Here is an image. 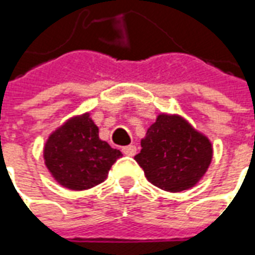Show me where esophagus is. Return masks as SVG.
Wrapping results in <instances>:
<instances>
[{
	"label": "esophagus",
	"instance_id": "1",
	"mask_svg": "<svg viewBox=\"0 0 255 255\" xmlns=\"http://www.w3.org/2000/svg\"><path fill=\"white\" fill-rule=\"evenodd\" d=\"M122 151H123V154H124V155L133 156L135 154H136V147L132 146V144H131V146H126V147H123Z\"/></svg>",
	"mask_w": 255,
	"mask_h": 255
}]
</instances>
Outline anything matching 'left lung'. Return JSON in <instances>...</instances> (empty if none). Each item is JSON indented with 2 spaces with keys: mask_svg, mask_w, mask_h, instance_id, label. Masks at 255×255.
Here are the masks:
<instances>
[{
  "mask_svg": "<svg viewBox=\"0 0 255 255\" xmlns=\"http://www.w3.org/2000/svg\"><path fill=\"white\" fill-rule=\"evenodd\" d=\"M135 161L152 185L166 192L195 186L212 161L209 139L177 115L162 113L147 129Z\"/></svg>",
  "mask_w": 255,
  "mask_h": 255,
  "instance_id": "left-lung-1",
  "label": "left lung"
}]
</instances>
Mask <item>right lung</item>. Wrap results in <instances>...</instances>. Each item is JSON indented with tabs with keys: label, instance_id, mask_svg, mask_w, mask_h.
Returning a JSON list of instances; mask_svg holds the SVG:
<instances>
[{
	"label": "right lung",
	"instance_id": "right-lung-1",
	"mask_svg": "<svg viewBox=\"0 0 255 255\" xmlns=\"http://www.w3.org/2000/svg\"><path fill=\"white\" fill-rule=\"evenodd\" d=\"M123 154L99 137L89 113L67 120L51 133L44 146L47 169L60 185L84 190L105 181Z\"/></svg>",
	"mask_w": 255,
	"mask_h": 255
}]
</instances>
